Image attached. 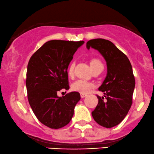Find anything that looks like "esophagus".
Returning <instances> with one entry per match:
<instances>
[{"instance_id":"obj_1","label":"esophagus","mask_w":154,"mask_h":154,"mask_svg":"<svg viewBox=\"0 0 154 154\" xmlns=\"http://www.w3.org/2000/svg\"><path fill=\"white\" fill-rule=\"evenodd\" d=\"M80 96H81V97L82 98H84V97H85L87 96V94H85V93H81L80 94Z\"/></svg>"}]
</instances>
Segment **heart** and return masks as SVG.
Returning a JSON list of instances; mask_svg holds the SVG:
<instances>
[{"mask_svg": "<svg viewBox=\"0 0 154 154\" xmlns=\"http://www.w3.org/2000/svg\"><path fill=\"white\" fill-rule=\"evenodd\" d=\"M90 64L92 70L99 67V66H103L102 62L97 59H92L90 60ZM74 68H75V64L72 62L69 64L67 69V74L69 77H72L74 75ZM92 85L91 83L88 82V81L84 80V79H78V80H77L72 84V90L75 92H80V93H87L92 88Z\"/></svg>", "mask_w": 154, "mask_h": 154, "instance_id": "obj_1", "label": "heart"}]
</instances>
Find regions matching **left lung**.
<instances>
[{
  "instance_id": "8db88e82",
  "label": "left lung",
  "mask_w": 154,
  "mask_h": 154,
  "mask_svg": "<svg viewBox=\"0 0 154 154\" xmlns=\"http://www.w3.org/2000/svg\"><path fill=\"white\" fill-rule=\"evenodd\" d=\"M87 49L93 48L104 57L107 75L99 88L104 97L98 98V104L92 112L94 120L101 126L112 128L127 116L132 105L135 77L129 59L110 41L95 38L88 41Z\"/></svg>"
}]
</instances>
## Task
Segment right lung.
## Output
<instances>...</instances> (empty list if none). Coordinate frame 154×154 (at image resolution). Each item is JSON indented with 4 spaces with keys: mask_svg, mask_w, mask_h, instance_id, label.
<instances>
[{
    "mask_svg": "<svg viewBox=\"0 0 154 154\" xmlns=\"http://www.w3.org/2000/svg\"><path fill=\"white\" fill-rule=\"evenodd\" d=\"M84 41L51 40L31 57L26 85L28 100L38 120L50 128L65 126L73 117L80 94L72 92L62 97L57 92L69 90L67 69L73 55Z\"/></svg>",
    "mask_w": 154,
    "mask_h": 154,
    "instance_id": "add662e5",
    "label": "right lung"
}]
</instances>
